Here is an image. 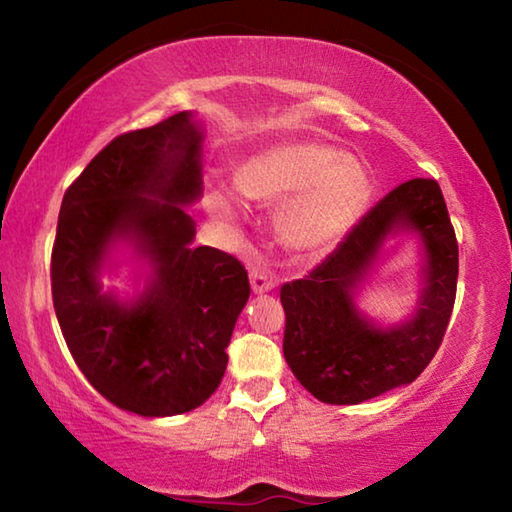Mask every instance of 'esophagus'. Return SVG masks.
Instances as JSON below:
<instances>
[{"label":"esophagus","instance_id":"obj_1","mask_svg":"<svg viewBox=\"0 0 512 512\" xmlns=\"http://www.w3.org/2000/svg\"><path fill=\"white\" fill-rule=\"evenodd\" d=\"M275 280L273 277H268L266 273L262 271H253L250 273V289H253V293H268L275 289Z\"/></svg>","mask_w":512,"mask_h":512}]
</instances>
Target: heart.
Segmentation results:
<instances>
[{
	"label": "heart",
	"mask_w": 512,
	"mask_h": 512,
	"mask_svg": "<svg viewBox=\"0 0 512 512\" xmlns=\"http://www.w3.org/2000/svg\"><path fill=\"white\" fill-rule=\"evenodd\" d=\"M232 185L235 189L223 178H212L207 185V207L216 219L232 225L244 216L237 195L244 203L277 205V241L307 257L341 244L370 198V180L361 162L314 142L275 146L253 155L235 171Z\"/></svg>",
	"instance_id": "obj_1"
}]
</instances>
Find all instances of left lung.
<instances>
[{
	"mask_svg": "<svg viewBox=\"0 0 512 512\" xmlns=\"http://www.w3.org/2000/svg\"><path fill=\"white\" fill-rule=\"evenodd\" d=\"M397 236L419 244L421 289L412 314L381 324L358 296ZM458 246L436 180L413 178L386 194L305 280L284 284V359L325 404H361L411 384L438 352L454 309Z\"/></svg>",
	"mask_w": 512,
	"mask_h": 512,
	"instance_id": "obj_1",
	"label": "left lung"
}]
</instances>
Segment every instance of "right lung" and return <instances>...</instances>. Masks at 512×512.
<instances>
[{"label":"right lung","mask_w":512,"mask_h":512,"mask_svg":"<svg viewBox=\"0 0 512 512\" xmlns=\"http://www.w3.org/2000/svg\"><path fill=\"white\" fill-rule=\"evenodd\" d=\"M203 140L192 110L115 137L67 189L58 214L51 293L67 348L108 402L144 418L207 402L250 296L241 262L192 246L187 207L203 196ZM126 261L133 297L102 284Z\"/></svg>","instance_id":"1"}]
</instances>
